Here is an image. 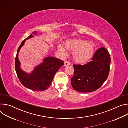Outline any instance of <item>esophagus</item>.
Masks as SVG:
<instances>
[{"label":"esophagus","mask_w":128,"mask_h":128,"mask_svg":"<svg viewBox=\"0 0 128 128\" xmlns=\"http://www.w3.org/2000/svg\"><path fill=\"white\" fill-rule=\"evenodd\" d=\"M70 64V62H69L68 61H65V62H64V66H68V65H69Z\"/></svg>","instance_id":"34e87169"}]
</instances>
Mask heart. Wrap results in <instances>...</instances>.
<instances>
[{
	"label": "heart",
	"instance_id": "heart-1",
	"mask_svg": "<svg viewBox=\"0 0 128 128\" xmlns=\"http://www.w3.org/2000/svg\"><path fill=\"white\" fill-rule=\"evenodd\" d=\"M66 50L73 51L74 60L78 63H84L93 57L95 52V44L91 41L82 40H71L65 43ZM58 50L62 54H65L66 50L61 45H58Z\"/></svg>",
	"mask_w": 128,
	"mask_h": 128
}]
</instances>
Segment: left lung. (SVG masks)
<instances>
[{"label":"left lung","mask_w":128,"mask_h":128,"mask_svg":"<svg viewBox=\"0 0 128 128\" xmlns=\"http://www.w3.org/2000/svg\"><path fill=\"white\" fill-rule=\"evenodd\" d=\"M110 57L101 47L95 53L92 61L83 65H74V74L71 78L72 88L82 93L94 92L106 81L109 74Z\"/></svg>","instance_id":"1"}]
</instances>
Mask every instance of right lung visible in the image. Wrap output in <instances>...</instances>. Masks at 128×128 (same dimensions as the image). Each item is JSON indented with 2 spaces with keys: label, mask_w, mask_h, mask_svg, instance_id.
I'll use <instances>...</instances> for the list:
<instances>
[{
  "label": "right lung",
  "mask_w": 128,
  "mask_h": 128,
  "mask_svg": "<svg viewBox=\"0 0 128 128\" xmlns=\"http://www.w3.org/2000/svg\"><path fill=\"white\" fill-rule=\"evenodd\" d=\"M38 33L33 32L22 42L18 48L15 59V70L19 80L24 86L33 90L42 91L46 90L50 86L54 74L64 65V62L59 59L48 57L44 58L40 65L35 67L31 73H27L21 69L18 54L26 40L33 38L34 35H37Z\"/></svg>",
  "instance_id": "right-lung-1"
}]
</instances>
